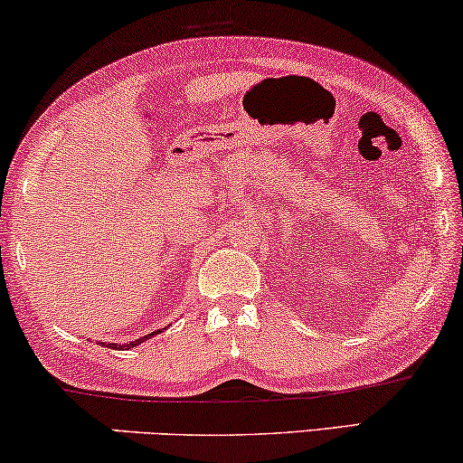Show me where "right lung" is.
Wrapping results in <instances>:
<instances>
[{
    "mask_svg": "<svg viewBox=\"0 0 463 463\" xmlns=\"http://www.w3.org/2000/svg\"><path fill=\"white\" fill-rule=\"evenodd\" d=\"M162 331H164V328H157V331L145 335V337H138V339H135V341H128V344H107V341H100V345L109 347V350H130V347L143 344L145 339H151V337H154V335H160Z\"/></svg>",
    "mask_w": 463,
    "mask_h": 463,
    "instance_id": "obj_1",
    "label": "right lung"
}]
</instances>
